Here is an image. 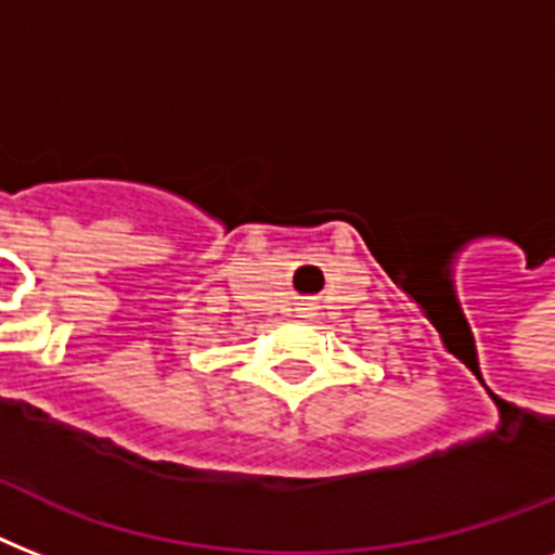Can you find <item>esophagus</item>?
<instances>
[{"mask_svg":"<svg viewBox=\"0 0 555 555\" xmlns=\"http://www.w3.org/2000/svg\"><path fill=\"white\" fill-rule=\"evenodd\" d=\"M311 311V308H308V305H302V308H299V313H308Z\"/></svg>","mask_w":555,"mask_h":555,"instance_id":"esophagus-1","label":"esophagus"}]
</instances>
